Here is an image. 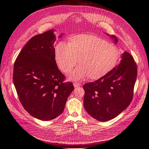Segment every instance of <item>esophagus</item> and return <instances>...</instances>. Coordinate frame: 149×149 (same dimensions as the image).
<instances>
[{"mask_svg":"<svg viewBox=\"0 0 149 149\" xmlns=\"http://www.w3.org/2000/svg\"><path fill=\"white\" fill-rule=\"evenodd\" d=\"M74 87H80L81 86V83H78V82H74Z\"/></svg>","mask_w":149,"mask_h":149,"instance_id":"esophagus-1","label":"esophagus"}]
</instances>
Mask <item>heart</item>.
Segmentation results:
<instances>
[{"label":"heart","instance_id":"1","mask_svg":"<svg viewBox=\"0 0 149 149\" xmlns=\"http://www.w3.org/2000/svg\"><path fill=\"white\" fill-rule=\"evenodd\" d=\"M55 60L60 70L68 73L78 62L80 65L70 75L72 80L88 77L100 79L110 72L117 65L120 51L114 45L93 35L81 34L70 39L69 44L60 42L56 46Z\"/></svg>","mask_w":149,"mask_h":149}]
</instances>
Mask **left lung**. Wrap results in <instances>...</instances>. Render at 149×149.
Here are the masks:
<instances>
[{"mask_svg":"<svg viewBox=\"0 0 149 149\" xmlns=\"http://www.w3.org/2000/svg\"><path fill=\"white\" fill-rule=\"evenodd\" d=\"M111 37L117 43L116 37ZM121 58L120 64L108 74L83 86L84 108L98 121L115 118L128 107L133 98L137 74L136 63L127 52Z\"/></svg>","mask_w":149,"mask_h":149,"instance_id":"1","label":"left lung"}]
</instances>
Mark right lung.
I'll list each match as a JSON object with an SVG mask.
<instances>
[{"label": "right lung", "instance_id": "1", "mask_svg": "<svg viewBox=\"0 0 149 149\" xmlns=\"http://www.w3.org/2000/svg\"><path fill=\"white\" fill-rule=\"evenodd\" d=\"M55 40L53 29L34 36L20 51L13 67V81L21 104L30 115L44 121L63 112L74 89L58 68Z\"/></svg>", "mask_w": 149, "mask_h": 149}]
</instances>
